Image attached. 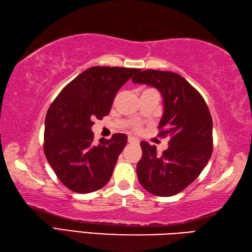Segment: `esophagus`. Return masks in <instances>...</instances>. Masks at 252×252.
Returning <instances> with one entry per match:
<instances>
[{
  "label": "esophagus",
  "instance_id": "34e87169",
  "mask_svg": "<svg viewBox=\"0 0 252 252\" xmlns=\"http://www.w3.org/2000/svg\"><path fill=\"white\" fill-rule=\"evenodd\" d=\"M127 141H129V143H135V144L138 143V140H137V138H135L134 136H129V137H127Z\"/></svg>",
  "mask_w": 252,
  "mask_h": 252
}]
</instances>
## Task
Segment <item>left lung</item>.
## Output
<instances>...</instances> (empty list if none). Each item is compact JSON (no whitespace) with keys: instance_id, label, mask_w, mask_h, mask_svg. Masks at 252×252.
<instances>
[{"instance_id":"obj_1","label":"left lung","mask_w":252,"mask_h":252,"mask_svg":"<svg viewBox=\"0 0 252 252\" xmlns=\"http://www.w3.org/2000/svg\"><path fill=\"white\" fill-rule=\"evenodd\" d=\"M134 83L156 88L163 99L159 136L170 138L169 147L157 154L156 146L141 142L143 155L136 165L141 185L153 195H176L195 181L212 155V118L205 99L180 74L144 70Z\"/></svg>"}]
</instances>
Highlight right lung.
<instances>
[{"instance_id":"add662e5","label":"right lung","mask_w":252,"mask_h":252,"mask_svg":"<svg viewBox=\"0 0 252 252\" xmlns=\"http://www.w3.org/2000/svg\"><path fill=\"white\" fill-rule=\"evenodd\" d=\"M136 68L91 67L68 83L45 117L44 154L62 183L79 194L108 183L127 136L116 133L95 145L94 119L109 114L118 91Z\"/></svg>"}]
</instances>
